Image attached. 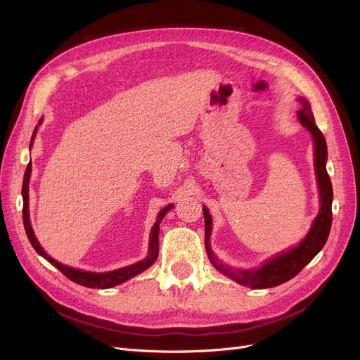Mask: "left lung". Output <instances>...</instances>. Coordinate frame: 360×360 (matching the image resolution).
I'll return each instance as SVG.
<instances>
[{"label": "left lung", "mask_w": 360, "mask_h": 360, "mask_svg": "<svg viewBox=\"0 0 360 360\" xmlns=\"http://www.w3.org/2000/svg\"><path fill=\"white\" fill-rule=\"evenodd\" d=\"M302 108L297 111L299 120L303 127H307L312 138H314V150H315V174H317L319 189H320V212L315 217L309 233L307 237L292 249L285 250V252L278 254L276 257L267 259L266 263L259 269L254 270H237L230 266L222 264L217 259L209 245L210 234H212V216L207 210V207H202L204 222H205V249L209 255L212 264L224 274L225 276L231 278L238 282L240 285L250 288H271L284 284L291 278L296 276L299 271L307 266L309 261L317 255L328 240L330 226H332V200L333 191L330 177L326 169V160H328V146H326L324 135L321 130L315 124L314 114L311 111V105L307 99L300 97L299 99Z\"/></svg>", "instance_id": "1"}]
</instances>
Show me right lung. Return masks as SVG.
<instances>
[{
	"mask_svg": "<svg viewBox=\"0 0 360 360\" xmlns=\"http://www.w3.org/2000/svg\"><path fill=\"white\" fill-rule=\"evenodd\" d=\"M41 123V120L39 122V124ZM36 126L34 132H32L31 136V143H30V148L32 146V141H34L36 132H37V127ZM30 176H31V160L27 167L25 171V176H24V184H22V198H24V209H22V217H24V226H25V233L28 236V240L32 245V248L36 249V252L39 255H41L45 259H48L52 266H56L64 276H68L70 281L76 282V284L84 285L86 288H111L115 287L118 284H123V282L129 281L130 278L136 276L141 271L147 270L151 264L155 263L158 255H159V225L163 219V216H165L171 209H172V204L167 205L165 209H162L158 214V219L156 224L151 228V233H150V249H148V255L146 259L143 261H138V263L132 264V266H127L123 269H117L112 271H106V274H94V271H85V270H78V269H73L69 266H64L61 263H58L57 259L51 258L43 248L39 245L37 238L34 236V231H32L31 228V222H30V209H28V181H30Z\"/></svg>",
	"mask_w": 360,
	"mask_h": 360,
	"instance_id": "obj_1",
	"label": "right lung"
}]
</instances>
